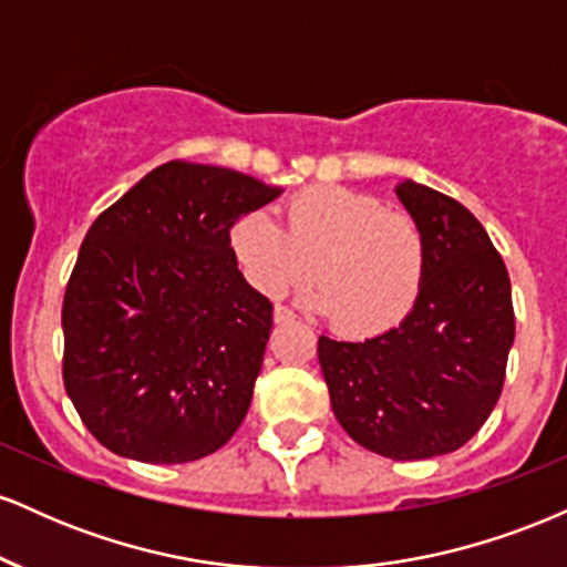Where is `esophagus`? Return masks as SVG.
Wrapping results in <instances>:
<instances>
[{"label": "esophagus", "instance_id": "obj_1", "mask_svg": "<svg viewBox=\"0 0 567 567\" xmlns=\"http://www.w3.org/2000/svg\"><path fill=\"white\" fill-rule=\"evenodd\" d=\"M296 320V315L288 309V306H275V322L277 324H285V322H292Z\"/></svg>", "mask_w": 567, "mask_h": 567}]
</instances>
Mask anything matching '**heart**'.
Listing matches in <instances>:
<instances>
[{"label":"heart","instance_id":"heart-1","mask_svg":"<svg viewBox=\"0 0 567 567\" xmlns=\"http://www.w3.org/2000/svg\"><path fill=\"white\" fill-rule=\"evenodd\" d=\"M229 243L258 292L279 298L315 271L303 301L343 333L379 336L400 324L421 296L426 239L405 213L343 186H317L285 207V229L261 210L234 220Z\"/></svg>","mask_w":567,"mask_h":567}]
</instances>
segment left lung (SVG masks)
<instances>
[{
  "label": "left lung",
  "instance_id": "8db88e82",
  "mask_svg": "<svg viewBox=\"0 0 567 567\" xmlns=\"http://www.w3.org/2000/svg\"><path fill=\"white\" fill-rule=\"evenodd\" d=\"M394 194L426 239L419 301L365 341L320 336L317 354L343 432L386 458L421 461L458 451L496 408L514 343L512 285L461 202L410 178Z\"/></svg>",
  "mask_w": 567,
  "mask_h": 567
}]
</instances>
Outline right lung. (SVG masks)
<instances>
[{
  "mask_svg": "<svg viewBox=\"0 0 567 567\" xmlns=\"http://www.w3.org/2000/svg\"><path fill=\"white\" fill-rule=\"evenodd\" d=\"M279 194L229 167L167 162L90 226L63 298V383L103 447L186 464L243 424L271 303L229 231Z\"/></svg>",
  "mask_w": 567,
  "mask_h": 567,
  "instance_id": "right-lung-1",
  "label": "right lung"
}]
</instances>
